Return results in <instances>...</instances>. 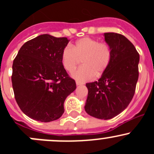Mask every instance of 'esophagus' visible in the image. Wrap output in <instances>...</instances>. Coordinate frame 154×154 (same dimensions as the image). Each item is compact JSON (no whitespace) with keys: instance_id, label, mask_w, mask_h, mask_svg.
Returning <instances> with one entry per match:
<instances>
[{"instance_id":"esophagus-1","label":"esophagus","mask_w":154,"mask_h":154,"mask_svg":"<svg viewBox=\"0 0 154 154\" xmlns=\"http://www.w3.org/2000/svg\"><path fill=\"white\" fill-rule=\"evenodd\" d=\"M75 83H76V85H83V83H82V82H78V81H76V82H75Z\"/></svg>"}]
</instances>
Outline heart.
I'll list each match as a JSON object with an SVG mask.
<instances>
[{"instance_id":"obj_1","label":"heart","mask_w":154,"mask_h":154,"mask_svg":"<svg viewBox=\"0 0 154 154\" xmlns=\"http://www.w3.org/2000/svg\"><path fill=\"white\" fill-rule=\"evenodd\" d=\"M112 48L106 42L90 37L78 39L72 47L66 46L61 53V63L67 72H72L82 59V67L72 74L79 81H86L104 73L112 60Z\"/></svg>"}]
</instances>
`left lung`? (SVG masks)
Wrapping results in <instances>:
<instances>
[{
    "mask_svg": "<svg viewBox=\"0 0 154 154\" xmlns=\"http://www.w3.org/2000/svg\"><path fill=\"white\" fill-rule=\"evenodd\" d=\"M112 48V60L97 82L87 83L85 112L99 119L109 120L119 115L130 103L138 79L139 54L124 35L105 33Z\"/></svg>",
    "mask_w": 154,
    "mask_h": 154,
    "instance_id": "8db88e82",
    "label": "left lung"
}]
</instances>
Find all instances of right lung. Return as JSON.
<instances>
[{"mask_svg":"<svg viewBox=\"0 0 154 154\" xmlns=\"http://www.w3.org/2000/svg\"><path fill=\"white\" fill-rule=\"evenodd\" d=\"M66 37L42 34L26 42L13 63L12 84L21 110L35 121L50 122L64 112L66 97L76 88L61 63Z\"/></svg>","mask_w":154,"mask_h":154,"instance_id":"right-lung-1","label":"right lung"}]
</instances>
